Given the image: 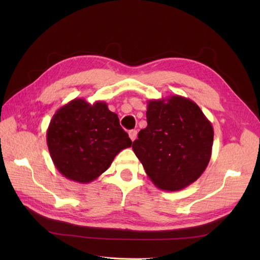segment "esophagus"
<instances>
[{
	"mask_svg": "<svg viewBox=\"0 0 260 260\" xmlns=\"http://www.w3.org/2000/svg\"><path fill=\"white\" fill-rule=\"evenodd\" d=\"M128 136H129V138H131L132 141H135L136 139H137V131H135V129L129 131Z\"/></svg>",
	"mask_w": 260,
	"mask_h": 260,
	"instance_id": "1",
	"label": "esophagus"
}]
</instances>
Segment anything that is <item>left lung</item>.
Instances as JSON below:
<instances>
[{
  "label": "left lung",
  "mask_w": 260,
  "mask_h": 260,
  "mask_svg": "<svg viewBox=\"0 0 260 260\" xmlns=\"http://www.w3.org/2000/svg\"><path fill=\"white\" fill-rule=\"evenodd\" d=\"M147 126L133 143L148 178L160 189H183L206 171L214 131L200 107L181 95L147 101Z\"/></svg>",
  "instance_id": "8db88e82"
}]
</instances>
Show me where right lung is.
<instances>
[{"mask_svg": "<svg viewBox=\"0 0 260 260\" xmlns=\"http://www.w3.org/2000/svg\"><path fill=\"white\" fill-rule=\"evenodd\" d=\"M47 146L57 170L67 179L89 183L111 167L132 140L107 104L74 99L53 115L46 133Z\"/></svg>", "mask_w": 260, "mask_h": 260, "instance_id": "1", "label": "right lung"}]
</instances>
